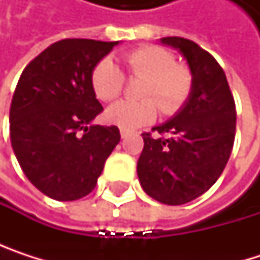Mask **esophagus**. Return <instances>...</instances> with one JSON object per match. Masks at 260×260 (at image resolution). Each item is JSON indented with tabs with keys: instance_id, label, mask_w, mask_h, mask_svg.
I'll return each mask as SVG.
<instances>
[{
	"instance_id": "esophagus-1",
	"label": "esophagus",
	"mask_w": 260,
	"mask_h": 260,
	"mask_svg": "<svg viewBox=\"0 0 260 260\" xmlns=\"http://www.w3.org/2000/svg\"><path fill=\"white\" fill-rule=\"evenodd\" d=\"M131 132L128 129H120V135H122V138H126L128 135H129Z\"/></svg>"
}]
</instances>
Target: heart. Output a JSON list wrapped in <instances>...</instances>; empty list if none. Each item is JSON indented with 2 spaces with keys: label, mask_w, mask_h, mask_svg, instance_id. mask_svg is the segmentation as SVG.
<instances>
[{
  "label": "heart",
  "mask_w": 260,
  "mask_h": 260,
  "mask_svg": "<svg viewBox=\"0 0 260 260\" xmlns=\"http://www.w3.org/2000/svg\"><path fill=\"white\" fill-rule=\"evenodd\" d=\"M129 77L144 78L140 101H120L105 111V120L123 129L152 123L158 110L166 116L178 113L189 99L194 77L188 66L175 63V55L162 46L147 45L125 55ZM94 94L110 102L117 99L125 87V75L110 58L101 60L91 72Z\"/></svg>",
  "instance_id": "1"
}]
</instances>
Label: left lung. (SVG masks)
Masks as SVG:
<instances>
[{
  "instance_id": "obj_1",
  "label": "left lung",
  "mask_w": 260,
  "mask_h": 260,
  "mask_svg": "<svg viewBox=\"0 0 260 260\" xmlns=\"http://www.w3.org/2000/svg\"><path fill=\"white\" fill-rule=\"evenodd\" d=\"M179 49L192 72L189 99L169 122L144 132L138 179L152 199L183 205L206 192L223 173L236 131L234 94L223 68L205 49L183 37H162Z\"/></svg>"
}]
</instances>
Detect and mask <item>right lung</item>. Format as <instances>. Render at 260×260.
<instances>
[{"label":"right lung","instance_id":"right-lung-1","mask_svg":"<svg viewBox=\"0 0 260 260\" xmlns=\"http://www.w3.org/2000/svg\"><path fill=\"white\" fill-rule=\"evenodd\" d=\"M119 42L63 39L29 61L10 107V140L28 181L45 196L72 202L90 194L120 141L117 126L91 125L102 113L94 66Z\"/></svg>","mask_w":260,"mask_h":260}]
</instances>
